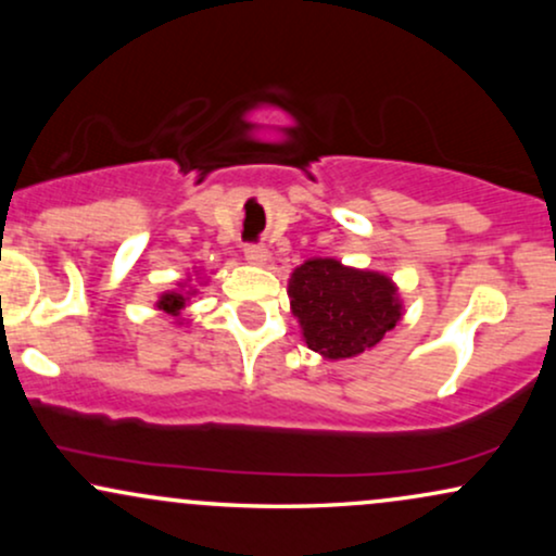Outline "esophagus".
Instances as JSON below:
<instances>
[{"label":"esophagus","mask_w":556,"mask_h":556,"mask_svg":"<svg viewBox=\"0 0 556 556\" xmlns=\"http://www.w3.org/2000/svg\"><path fill=\"white\" fill-rule=\"evenodd\" d=\"M242 253H245V258L251 261V264H266V258H269V251H266V245H261V242H245V245H242Z\"/></svg>","instance_id":"1"}]
</instances>
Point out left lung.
<instances>
[{
  "label": "left lung",
  "mask_w": 556,
  "mask_h": 556,
  "mask_svg": "<svg viewBox=\"0 0 556 556\" xmlns=\"http://www.w3.org/2000/svg\"><path fill=\"white\" fill-rule=\"evenodd\" d=\"M290 298L305 344L331 361L353 358L374 348L402 316L392 279L348 269L334 258L298 266L290 279Z\"/></svg>",
  "instance_id": "obj_1"
}]
</instances>
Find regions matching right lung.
Here are the masks:
<instances>
[{"mask_svg":"<svg viewBox=\"0 0 556 556\" xmlns=\"http://www.w3.org/2000/svg\"><path fill=\"white\" fill-rule=\"evenodd\" d=\"M185 295H180V292H167V295H162V300H159V308L167 311V314L172 316H180V311L185 308Z\"/></svg>","mask_w":556,"mask_h":556,"instance_id":"add662e5","label":"right lung"}]
</instances>
